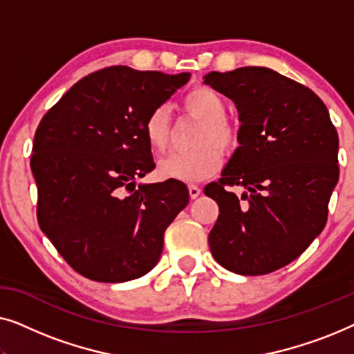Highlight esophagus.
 I'll return each instance as SVG.
<instances>
[{"mask_svg": "<svg viewBox=\"0 0 354 354\" xmlns=\"http://www.w3.org/2000/svg\"><path fill=\"white\" fill-rule=\"evenodd\" d=\"M188 193H190V198H192V200H195V198L200 196L201 188L198 187V185H188Z\"/></svg>", "mask_w": 354, "mask_h": 354, "instance_id": "1", "label": "esophagus"}]
</instances>
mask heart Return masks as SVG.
<instances>
[{
  "label": "heart",
  "instance_id": "obj_1",
  "mask_svg": "<svg viewBox=\"0 0 354 354\" xmlns=\"http://www.w3.org/2000/svg\"><path fill=\"white\" fill-rule=\"evenodd\" d=\"M187 113L200 119L203 127L198 133L196 151L171 154L158 164V174L162 178L188 183L203 182L214 176L222 166V153L234 151L239 137L236 130L227 122V104L222 96L207 86L193 88L183 100ZM143 133L153 153L161 154L169 147L171 137V109L166 104L158 106L148 114L143 124Z\"/></svg>",
  "mask_w": 354,
  "mask_h": 354
}]
</instances>
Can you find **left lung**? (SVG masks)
Instances as JSON below:
<instances>
[{"instance_id":"1","label":"left lung","mask_w":354,"mask_h":354,"mask_svg":"<svg viewBox=\"0 0 354 354\" xmlns=\"http://www.w3.org/2000/svg\"><path fill=\"white\" fill-rule=\"evenodd\" d=\"M205 84L234 101L240 120V147L205 188L219 205L211 253L235 274L274 272L326 227L340 172L338 133L313 90L268 67L209 72ZM230 186L245 192L239 198Z\"/></svg>"}]
</instances>
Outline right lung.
I'll return each instance as SVG.
<instances>
[{
	"mask_svg": "<svg viewBox=\"0 0 354 354\" xmlns=\"http://www.w3.org/2000/svg\"><path fill=\"white\" fill-rule=\"evenodd\" d=\"M190 80L111 66L77 82L43 115L30 167L37 219L75 272L127 282L161 258L164 232L188 205L182 182H135L154 169L143 124Z\"/></svg>",
	"mask_w": 354,
	"mask_h": 354,
	"instance_id": "obj_1",
	"label": "right lung"
}]
</instances>
